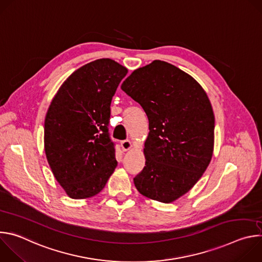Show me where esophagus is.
<instances>
[{
  "instance_id": "1",
  "label": "esophagus",
  "mask_w": 262,
  "mask_h": 262,
  "mask_svg": "<svg viewBox=\"0 0 262 262\" xmlns=\"http://www.w3.org/2000/svg\"><path fill=\"white\" fill-rule=\"evenodd\" d=\"M133 147V143L129 140H124L121 142V148L123 151H127Z\"/></svg>"
}]
</instances>
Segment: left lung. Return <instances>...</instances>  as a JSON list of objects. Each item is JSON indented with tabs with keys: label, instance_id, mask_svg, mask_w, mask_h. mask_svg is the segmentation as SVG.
Returning a JSON list of instances; mask_svg holds the SVG:
<instances>
[{
	"label": "left lung",
	"instance_id": "left-lung-1",
	"mask_svg": "<svg viewBox=\"0 0 262 262\" xmlns=\"http://www.w3.org/2000/svg\"><path fill=\"white\" fill-rule=\"evenodd\" d=\"M121 89L149 120L145 167L134 178L143 196L171 203L202 177L213 154L214 115L202 86L189 73L161 60L132 72Z\"/></svg>",
	"mask_w": 262,
	"mask_h": 262
}]
</instances>
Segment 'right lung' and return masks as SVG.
Masks as SVG:
<instances>
[{
  "instance_id": "add662e5",
  "label": "right lung",
  "mask_w": 262,
  "mask_h": 262,
  "mask_svg": "<svg viewBox=\"0 0 262 262\" xmlns=\"http://www.w3.org/2000/svg\"><path fill=\"white\" fill-rule=\"evenodd\" d=\"M127 68L102 58L63 82L45 119V151L68 197L87 199L105 186L117 167L107 124L111 101Z\"/></svg>"
}]
</instances>
